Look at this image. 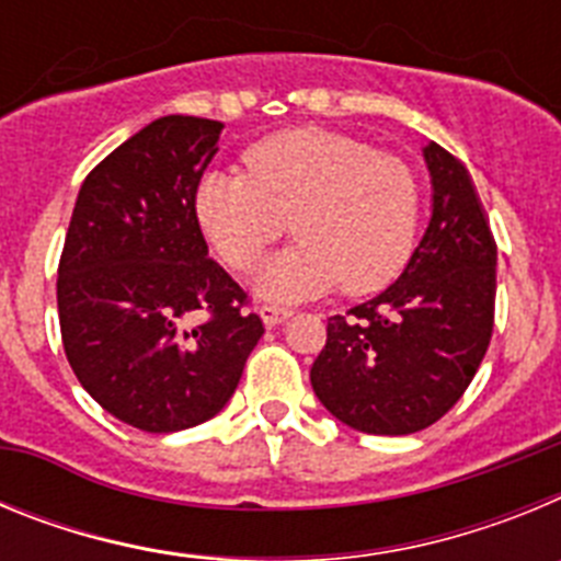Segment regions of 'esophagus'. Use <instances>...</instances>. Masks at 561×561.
Wrapping results in <instances>:
<instances>
[{"mask_svg":"<svg viewBox=\"0 0 561 561\" xmlns=\"http://www.w3.org/2000/svg\"><path fill=\"white\" fill-rule=\"evenodd\" d=\"M257 314H261V320H264V325H280L284 320H289L291 311L289 309H280V306H261L257 309Z\"/></svg>","mask_w":561,"mask_h":561,"instance_id":"esophagus-1","label":"esophagus"}]
</instances>
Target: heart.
I'll return each instance as SVG.
<instances>
[{
    "label": "heart",
    "mask_w": 561,
    "mask_h": 561,
    "mask_svg": "<svg viewBox=\"0 0 561 561\" xmlns=\"http://www.w3.org/2000/svg\"><path fill=\"white\" fill-rule=\"evenodd\" d=\"M247 173H207L196 216L230 270H255L257 295L295 304L342 284L348 295L379 291L404 270L415 247L421 191L413 168L368 142L329 128H286L244 153Z\"/></svg>",
    "instance_id": "heart-1"
}]
</instances>
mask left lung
<instances>
[{
    "label": "left lung",
    "mask_w": 561,
    "mask_h": 561,
    "mask_svg": "<svg viewBox=\"0 0 561 561\" xmlns=\"http://www.w3.org/2000/svg\"><path fill=\"white\" fill-rule=\"evenodd\" d=\"M433 216L396 284L334 314L311 388L334 419L370 435H410L453 410L494 329L497 244L472 176L430 142Z\"/></svg>",
    "instance_id": "obj_1"
}]
</instances>
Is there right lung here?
I'll return each mask as SVG.
<instances>
[{
    "instance_id": "add662e5",
    "label": "right lung",
    "mask_w": 561,
    "mask_h": 561,
    "mask_svg": "<svg viewBox=\"0 0 561 561\" xmlns=\"http://www.w3.org/2000/svg\"><path fill=\"white\" fill-rule=\"evenodd\" d=\"M219 121L168 114L92 168L58 264V320L78 381L142 433L213 419L264 334L207 255L196 191Z\"/></svg>"
}]
</instances>
